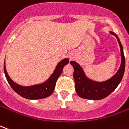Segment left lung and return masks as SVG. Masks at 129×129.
I'll return each instance as SVG.
<instances>
[{
  "instance_id": "obj_1",
  "label": "left lung",
  "mask_w": 129,
  "mask_h": 129,
  "mask_svg": "<svg viewBox=\"0 0 129 129\" xmlns=\"http://www.w3.org/2000/svg\"><path fill=\"white\" fill-rule=\"evenodd\" d=\"M118 40L120 46L121 56V63L120 68L113 77L110 80L103 82H96L89 80L85 76L82 68L75 61H71V65L74 68L73 77L75 83V90L77 95L85 99L90 100H101L107 97L117 88L120 83L124 75L125 70V57H124L123 47L117 35L111 32Z\"/></svg>"
}]
</instances>
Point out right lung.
<instances>
[{
	"mask_svg": "<svg viewBox=\"0 0 129 129\" xmlns=\"http://www.w3.org/2000/svg\"><path fill=\"white\" fill-rule=\"evenodd\" d=\"M68 62H69L68 58H65L62 60L61 61L58 63L54 72L45 82L31 86H21L14 82L8 76L5 65H4V72L8 83L10 84L12 89L16 93H17L19 95H20L25 99H30V100L45 99L50 96L53 93L55 88L57 79L61 75L63 67L68 63Z\"/></svg>",
	"mask_w": 129,
	"mask_h": 129,
	"instance_id": "obj_1",
	"label": "right lung"
}]
</instances>
